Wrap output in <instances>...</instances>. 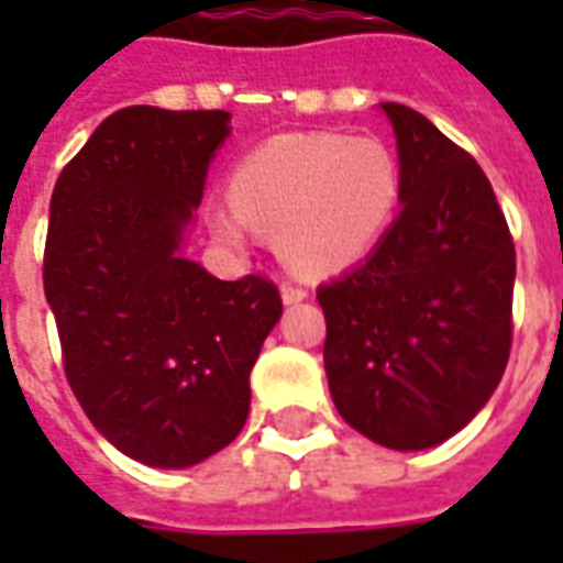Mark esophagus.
Returning a JSON list of instances; mask_svg holds the SVG:
<instances>
[{
    "label": "esophagus",
    "instance_id": "1",
    "mask_svg": "<svg viewBox=\"0 0 563 563\" xmlns=\"http://www.w3.org/2000/svg\"><path fill=\"white\" fill-rule=\"evenodd\" d=\"M280 295H283V305H298V301H305L310 292H307L305 286H295V283H283Z\"/></svg>",
    "mask_w": 563,
    "mask_h": 563
}]
</instances>
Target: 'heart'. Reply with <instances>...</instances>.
I'll return each instance as SVG.
<instances>
[{
	"label": "heart",
	"mask_w": 563,
	"mask_h": 563,
	"mask_svg": "<svg viewBox=\"0 0 563 563\" xmlns=\"http://www.w3.org/2000/svg\"><path fill=\"white\" fill-rule=\"evenodd\" d=\"M232 205L213 213L222 244L244 246L250 225L277 234L280 258L325 277L365 258L395 220L401 172L374 139L295 132L258 144L234 165Z\"/></svg>",
	"instance_id": "obj_1"
}]
</instances>
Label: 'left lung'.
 <instances>
[{
    "instance_id": "1",
    "label": "left lung",
    "mask_w": 563,
    "mask_h": 563,
    "mask_svg": "<svg viewBox=\"0 0 563 563\" xmlns=\"http://www.w3.org/2000/svg\"><path fill=\"white\" fill-rule=\"evenodd\" d=\"M398 141L401 213L365 262L319 286L338 413L379 446L459 434L504 377L516 246L471 153L413 108L379 104Z\"/></svg>"
}]
</instances>
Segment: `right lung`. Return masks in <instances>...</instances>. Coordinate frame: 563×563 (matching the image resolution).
I'll use <instances>...</instances> for the list:
<instances>
[{"label":"right lung","instance_id":"obj_1","mask_svg":"<svg viewBox=\"0 0 563 563\" xmlns=\"http://www.w3.org/2000/svg\"><path fill=\"white\" fill-rule=\"evenodd\" d=\"M229 111H117L51 196L44 295L75 398L123 455L192 467L241 434L250 371L283 301L180 256Z\"/></svg>","mask_w":563,"mask_h":563}]
</instances>
